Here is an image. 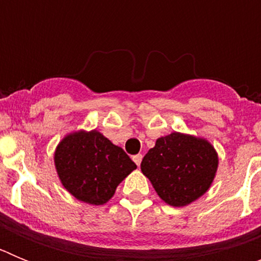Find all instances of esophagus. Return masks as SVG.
Here are the masks:
<instances>
[{"instance_id":"34e87169","label":"esophagus","mask_w":261,"mask_h":261,"mask_svg":"<svg viewBox=\"0 0 261 261\" xmlns=\"http://www.w3.org/2000/svg\"><path fill=\"white\" fill-rule=\"evenodd\" d=\"M133 161H135L136 165L140 167V165H141V161H142V154H137V155H133Z\"/></svg>"}]
</instances>
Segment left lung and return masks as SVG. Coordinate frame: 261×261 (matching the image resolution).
<instances>
[{"instance_id":"left-lung-1","label":"left lung","mask_w":261,"mask_h":261,"mask_svg":"<svg viewBox=\"0 0 261 261\" xmlns=\"http://www.w3.org/2000/svg\"><path fill=\"white\" fill-rule=\"evenodd\" d=\"M218 154L204 137L172 132L159 137L141 162L161 200L187 206L208 192L218 168Z\"/></svg>"}]
</instances>
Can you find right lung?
<instances>
[{
    "label": "right lung",
    "instance_id": "1",
    "mask_svg": "<svg viewBox=\"0 0 261 261\" xmlns=\"http://www.w3.org/2000/svg\"><path fill=\"white\" fill-rule=\"evenodd\" d=\"M53 161L64 188L90 205L110 201L117 186L137 168L121 147L96 129H80L64 136Z\"/></svg>",
    "mask_w": 261,
    "mask_h": 261
}]
</instances>
